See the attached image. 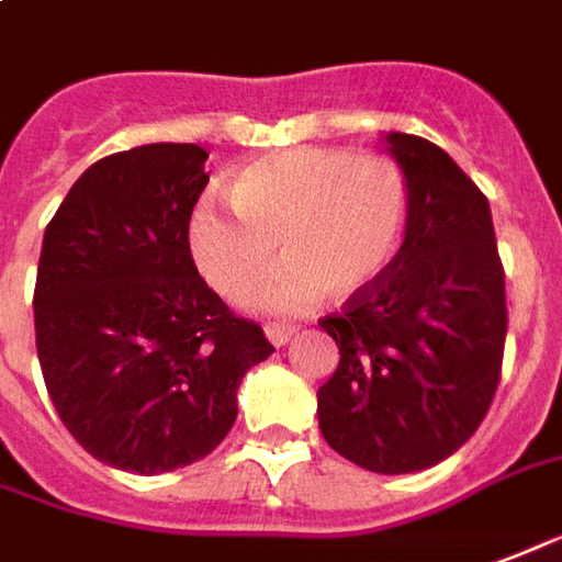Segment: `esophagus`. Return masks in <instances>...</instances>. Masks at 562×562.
Segmentation results:
<instances>
[{"label": "esophagus", "instance_id": "esophagus-1", "mask_svg": "<svg viewBox=\"0 0 562 562\" xmlns=\"http://www.w3.org/2000/svg\"><path fill=\"white\" fill-rule=\"evenodd\" d=\"M296 335V329L293 326H278V323H272V326H266V338H269V344L272 347H284L290 338Z\"/></svg>", "mask_w": 562, "mask_h": 562}]
</instances>
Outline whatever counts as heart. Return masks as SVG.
I'll return each mask as SVG.
<instances>
[{"mask_svg": "<svg viewBox=\"0 0 562 562\" xmlns=\"http://www.w3.org/2000/svg\"><path fill=\"white\" fill-rule=\"evenodd\" d=\"M236 212L200 200L186 241L206 284L227 302H248L278 263L290 269L260 305L296 314L326 293L338 302L383 284L411 231V182L383 155L284 149L260 155L231 179Z\"/></svg>", "mask_w": 562, "mask_h": 562, "instance_id": "1", "label": "heart"}]
</instances>
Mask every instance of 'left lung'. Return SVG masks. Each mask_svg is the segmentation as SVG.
<instances>
[{"mask_svg":"<svg viewBox=\"0 0 562 562\" xmlns=\"http://www.w3.org/2000/svg\"><path fill=\"white\" fill-rule=\"evenodd\" d=\"M411 182L404 254L366 296L321 326L341 362L317 392L326 443L371 473L440 464L476 434L499 383L506 281L491 206L425 137L389 131Z\"/></svg>","mask_w":562,"mask_h":562,"instance_id":"obj_1","label":"left lung"}]
</instances>
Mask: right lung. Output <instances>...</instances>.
Segmentation results:
<instances>
[{
	"instance_id": "1",
	"label": "right lung",
	"mask_w": 562,
	"mask_h": 562,
	"mask_svg": "<svg viewBox=\"0 0 562 562\" xmlns=\"http://www.w3.org/2000/svg\"><path fill=\"white\" fill-rule=\"evenodd\" d=\"M206 158L194 143L108 155L44 231L32 299L41 374L74 440L125 473L206 458L236 422L241 376L276 353L188 251Z\"/></svg>"
}]
</instances>
